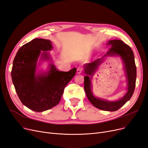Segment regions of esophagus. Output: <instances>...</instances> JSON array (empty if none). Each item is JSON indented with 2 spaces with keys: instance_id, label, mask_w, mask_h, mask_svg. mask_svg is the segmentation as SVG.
Returning <instances> with one entry per match:
<instances>
[{
  "instance_id": "1",
  "label": "esophagus",
  "mask_w": 148,
  "mask_h": 148,
  "mask_svg": "<svg viewBox=\"0 0 148 148\" xmlns=\"http://www.w3.org/2000/svg\"><path fill=\"white\" fill-rule=\"evenodd\" d=\"M83 68L79 66V67L77 68V74H80V73H82L83 72Z\"/></svg>"
}]
</instances>
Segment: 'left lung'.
Returning <instances> with one entry per match:
<instances>
[{
  "label": "left lung",
  "mask_w": 148,
  "mask_h": 148,
  "mask_svg": "<svg viewBox=\"0 0 148 148\" xmlns=\"http://www.w3.org/2000/svg\"><path fill=\"white\" fill-rule=\"evenodd\" d=\"M108 45H111V48L104 56L119 55L123 59L125 72L127 79V92L124 97L116 101H108L95 97L91 91V80L88 75H92L102 62L103 58L98 59L91 63H88L85 66V73L87 74L84 77V89L89 101L91 104L100 110L107 111H115L129 100L133 95L136 87L137 69L135 63L134 56L131 47L120 40L109 41Z\"/></svg>",
  "instance_id": "left-lung-1"
}]
</instances>
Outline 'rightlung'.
<instances>
[{"label": "right lung", "mask_w": 148, "mask_h": 148, "mask_svg": "<svg viewBox=\"0 0 148 148\" xmlns=\"http://www.w3.org/2000/svg\"><path fill=\"white\" fill-rule=\"evenodd\" d=\"M52 48L49 40L34 38L18 50L12 64L11 78L18 97L25 106L36 112L47 111L58 104L64 89L76 73V68L64 72L52 65L46 75L36 76L41 51ZM42 56L48 57L45 52Z\"/></svg>", "instance_id": "1"}]
</instances>
